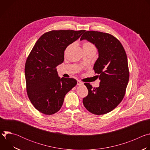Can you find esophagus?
<instances>
[{
    "mask_svg": "<svg viewBox=\"0 0 150 150\" xmlns=\"http://www.w3.org/2000/svg\"><path fill=\"white\" fill-rule=\"evenodd\" d=\"M83 82H82V81H77V85H83Z\"/></svg>",
    "mask_w": 150,
    "mask_h": 150,
    "instance_id": "esophagus-1",
    "label": "esophagus"
}]
</instances>
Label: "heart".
I'll list each match as a JSON object with an SVG mask.
<instances>
[{
    "instance_id": "1",
    "label": "heart",
    "mask_w": 150,
    "mask_h": 150,
    "mask_svg": "<svg viewBox=\"0 0 150 150\" xmlns=\"http://www.w3.org/2000/svg\"><path fill=\"white\" fill-rule=\"evenodd\" d=\"M83 49H95L96 47L94 44H93L90 41H85L82 45Z\"/></svg>"
}]
</instances>
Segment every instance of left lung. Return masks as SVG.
<instances>
[{"label":"left lung","mask_w":150,"mask_h":150,"mask_svg":"<svg viewBox=\"0 0 150 150\" xmlns=\"http://www.w3.org/2000/svg\"><path fill=\"white\" fill-rule=\"evenodd\" d=\"M80 40H87L97 48L98 58L93 69L100 80L97 88L84 83L88 94L83 98V105L93 114H106L116 108L126 93L129 72L125 50L119 40L109 33L88 31Z\"/></svg>","instance_id":"8db88e82"}]
</instances>
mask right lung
Listing matches in <instances>:
<instances>
[{"mask_svg": "<svg viewBox=\"0 0 150 150\" xmlns=\"http://www.w3.org/2000/svg\"><path fill=\"white\" fill-rule=\"evenodd\" d=\"M85 30H52L42 34L30 53L25 65L28 97L40 112L51 115L62 108L65 95L77 83L74 78L58 76L56 67L64 51Z\"/></svg>", "mask_w": 150, "mask_h": 150, "instance_id": "1", "label": "right lung"}]
</instances>
